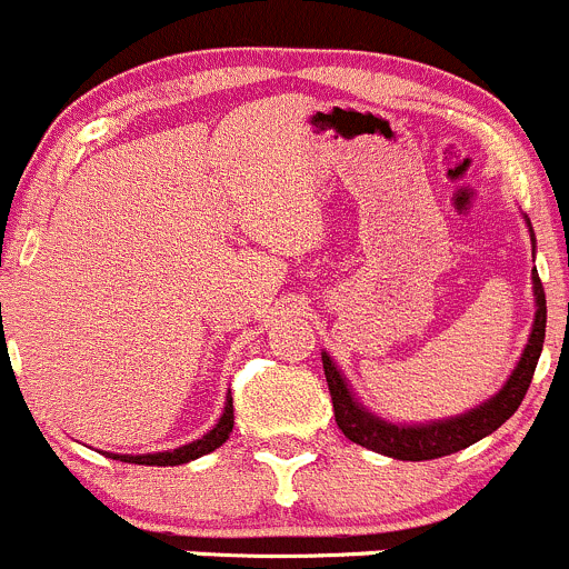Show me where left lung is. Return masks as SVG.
Listing matches in <instances>:
<instances>
[{
	"instance_id": "left-lung-1",
	"label": "left lung",
	"mask_w": 569,
	"mask_h": 569,
	"mask_svg": "<svg viewBox=\"0 0 569 569\" xmlns=\"http://www.w3.org/2000/svg\"><path fill=\"white\" fill-rule=\"evenodd\" d=\"M528 229L531 221L526 218ZM531 243H533V229H531ZM533 282V301H537V315H533L531 335H528L526 348L520 353V362L511 370L506 385L495 392L489 401L478 403L470 412L457 415V418L435 420V423H390V420L379 418L370 409H365L351 392L348 381L331 362L329 353L323 351V373L329 381L331 403H335V420L340 426L342 435L357 446L368 448V451L385 453V457L401 459V462H426V459H440L448 453H457L462 448L473 446V442L483 440L487 435L498 431L517 407L526 398L528 385L537 370L539 353H542L545 342V320H548V307H545V287L539 282V273L533 268L531 273Z\"/></svg>"
}]
</instances>
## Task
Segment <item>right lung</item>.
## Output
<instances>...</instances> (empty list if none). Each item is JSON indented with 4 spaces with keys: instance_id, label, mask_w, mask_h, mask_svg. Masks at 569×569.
I'll use <instances>...</instances> for the list:
<instances>
[{
    "instance_id": "obj_1",
    "label": "right lung",
    "mask_w": 569,
    "mask_h": 569,
    "mask_svg": "<svg viewBox=\"0 0 569 569\" xmlns=\"http://www.w3.org/2000/svg\"><path fill=\"white\" fill-rule=\"evenodd\" d=\"M234 426V407H232V398L227 396V407H223V415L218 418V423L207 431L201 440L188 442L182 448H173V451H160V453H107V457L118 459V462H129V465H151V468H173V465H184V462H193V459L204 457V453L216 451L221 448L223 442L229 440V431Z\"/></svg>"
}]
</instances>
